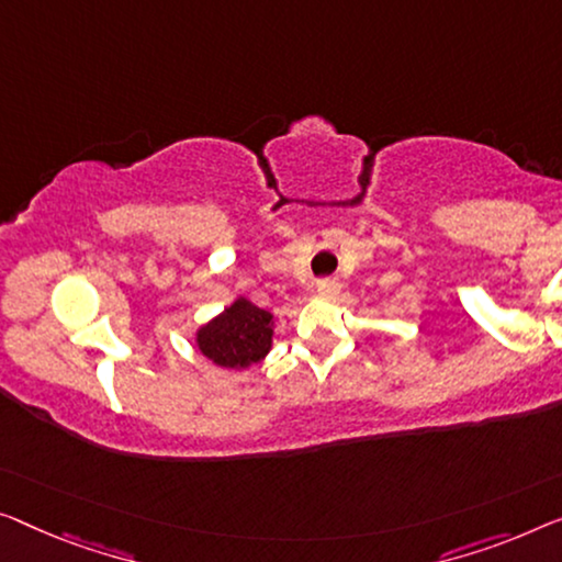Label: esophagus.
I'll return each instance as SVG.
<instances>
[{
	"mask_svg": "<svg viewBox=\"0 0 562 562\" xmlns=\"http://www.w3.org/2000/svg\"><path fill=\"white\" fill-rule=\"evenodd\" d=\"M315 290L321 292V295H335V292L340 290V282L335 278H323V280H317Z\"/></svg>",
	"mask_w": 562,
	"mask_h": 562,
	"instance_id": "1",
	"label": "esophagus"
}]
</instances>
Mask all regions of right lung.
Returning <instances> with one entry per match:
<instances>
[{
    "label": "right lung",
    "instance_id": "1",
    "mask_svg": "<svg viewBox=\"0 0 562 562\" xmlns=\"http://www.w3.org/2000/svg\"><path fill=\"white\" fill-rule=\"evenodd\" d=\"M199 350L222 368H247L262 361L272 342V315L239 297L196 333Z\"/></svg>",
    "mask_w": 562,
    "mask_h": 562
}]
</instances>
